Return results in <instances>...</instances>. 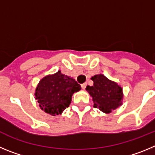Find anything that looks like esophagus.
<instances>
[{"label":"esophagus","mask_w":155,"mask_h":155,"mask_svg":"<svg viewBox=\"0 0 155 155\" xmlns=\"http://www.w3.org/2000/svg\"><path fill=\"white\" fill-rule=\"evenodd\" d=\"M86 85H87V83H83V84L81 85V86H82V89H83V90H85V89H86Z\"/></svg>","instance_id":"34e87169"}]
</instances>
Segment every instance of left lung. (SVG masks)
<instances>
[{
    "instance_id": "8db88e82",
    "label": "left lung",
    "mask_w": 155,
    "mask_h": 155,
    "mask_svg": "<svg viewBox=\"0 0 155 155\" xmlns=\"http://www.w3.org/2000/svg\"><path fill=\"white\" fill-rule=\"evenodd\" d=\"M91 79L93 85L87 86L86 90L93 98L95 108H98L105 114H110L122 105L123 90L117 83L103 74L95 75Z\"/></svg>"
}]
</instances>
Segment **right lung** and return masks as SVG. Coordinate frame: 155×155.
Returning <instances> with one entry per match:
<instances>
[{
    "label": "right lung",
    "mask_w": 155,
    "mask_h": 155,
    "mask_svg": "<svg viewBox=\"0 0 155 155\" xmlns=\"http://www.w3.org/2000/svg\"><path fill=\"white\" fill-rule=\"evenodd\" d=\"M81 90L74 79L58 71L40 80L36 87L35 99L40 108L52 116L61 114L72 101V94Z\"/></svg>",
    "instance_id": "obj_1"
}]
</instances>
